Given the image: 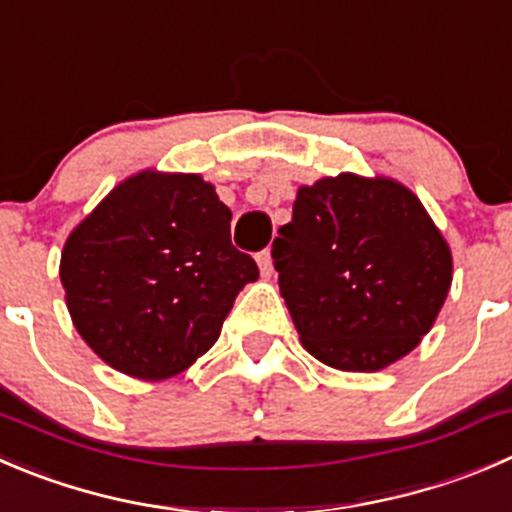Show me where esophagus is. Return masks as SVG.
Here are the masks:
<instances>
[{
	"label": "esophagus",
	"mask_w": 512,
	"mask_h": 512,
	"mask_svg": "<svg viewBox=\"0 0 512 512\" xmlns=\"http://www.w3.org/2000/svg\"><path fill=\"white\" fill-rule=\"evenodd\" d=\"M257 265H260L262 277H272V275H275V267H272V252L270 250H262L260 255H257Z\"/></svg>",
	"instance_id": "esophagus-1"
}]
</instances>
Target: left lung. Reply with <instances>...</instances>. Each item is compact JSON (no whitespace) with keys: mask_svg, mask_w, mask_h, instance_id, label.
I'll return each instance as SVG.
<instances>
[{"mask_svg":"<svg viewBox=\"0 0 512 512\" xmlns=\"http://www.w3.org/2000/svg\"><path fill=\"white\" fill-rule=\"evenodd\" d=\"M272 265L302 347L345 372L415 350L453 282V252L418 195L352 172L297 190Z\"/></svg>","mask_w":512,"mask_h":512,"instance_id":"8db88e82","label":"left lung"}]
</instances>
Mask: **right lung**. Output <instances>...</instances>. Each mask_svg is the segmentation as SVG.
I'll return each instance as SVG.
<instances>
[{
	"label": "right lung",
	"instance_id": "add662e5",
	"mask_svg": "<svg viewBox=\"0 0 512 512\" xmlns=\"http://www.w3.org/2000/svg\"><path fill=\"white\" fill-rule=\"evenodd\" d=\"M232 212L192 172L119 182L64 242L59 280L74 327L137 380L180 375L217 342L255 260L230 240Z\"/></svg>",
	"mask_w": 512,
	"mask_h": 512
}]
</instances>
